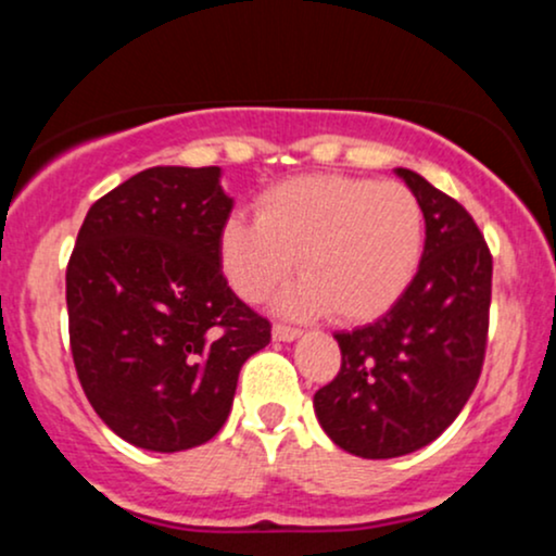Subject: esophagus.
<instances>
[{
	"mask_svg": "<svg viewBox=\"0 0 556 556\" xmlns=\"http://www.w3.org/2000/svg\"><path fill=\"white\" fill-rule=\"evenodd\" d=\"M271 334H274V340H277V342H292V340H298V337H300V329L287 327V324H274Z\"/></svg>",
	"mask_w": 556,
	"mask_h": 556,
	"instance_id": "esophagus-1",
	"label": "esophagus"
}]
</instances>
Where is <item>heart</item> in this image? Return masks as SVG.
<instances>
[{
	"label": "heart",
	"mask_w": 556,
	"mask_h": 556,
	"mask_svg": "<svg viewBox=\"0 0 556 556\" xmlns=\"http://www.w3.org/2000/svg\"><path fill=\"white\" fill-rule=\"evenodd\" d=\"M426 219L407 185L348 175H305L258 195L256 222L229 216L219 258L229 287L264 300L292 274L303 282L282 298L290 314L327 311L368 321L392 308L416 277Z\"/></svg>",
	"instance_id": "1"
}]
</instances>
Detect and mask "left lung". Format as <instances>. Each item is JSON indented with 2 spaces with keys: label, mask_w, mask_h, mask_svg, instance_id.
Wrapping results in <instances>:
<instances>
[{
  "label": "left lung",
  "mask_w": 556,
  "mask_h": 556,
  "mask_svg": "<svg viewBox=\"0 0 556 556\" xmlns=\"http://www.w3.org/2000/svg\"><path fill=\"white\" fill-rule=\"evenodd\" d=\"M418 198L426 245L410 287L384 316L337 331L340 374L314 394L321 429L366 460L410 455L452 424L486 355L491 253L455 198L397 169Z\"/></svg>",
  "instance_id": "left-lung-1"
}]
</instances>
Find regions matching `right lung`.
Instances as JSON below:
<instances>
[{
  "label": "right lung",
  "mask_w": 556,
  "mask_h": 556,
  "mask_svg": "<svg viewBox=\"0 0 556 556\" xmlns=\"http://www.w3.org/2000/svg\"><path fill=\"white\" fill-rule=\"evenodd\" d=\"M219 167H151L88 208L67 264L70 350L125 442L182 452L216 437L271 324L229 290Z\"/></svg>",
  "instance_id": "obj_1"
}]
</instances>
